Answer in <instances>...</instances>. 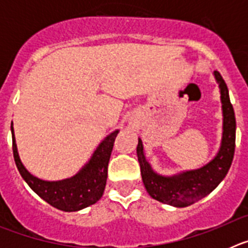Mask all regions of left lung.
Segmentation results:
<instances>
[{
    "instance_id": "1",
    "label": "left lung",
    "mask_w": 248,
    "mask_h": 248,
    "mask_svg": "<svg viewBox=\"0 0 248 248\" xmlns=\"http://www.w3.org/2000/svg\"><path fill=\"white\" fill-rule=\"evenodd\" d=\"M215 77L220 84L223 110V135L220 151L211 163L199 170L184 172L177 176H160L151 170L145 160L143 143L139 139L137 153L143 183L151 198L160 202L184 207L201 200L223 180L231 166L236 145L235 111L230 102L227 85L220 72L215 71Z\"/></svg>"
}]
</instances>
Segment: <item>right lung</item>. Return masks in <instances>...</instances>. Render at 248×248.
<instances>
[{
  "instance_id": "right-lung-1",
  "label": "right lung",
  "mask_w": 248,
  "mask_h": 248,
  "mask_svg": "<svg viewBox=\"0 0 248 248\" xmlns=\"http://www.w3.org/2000/svg\"><path fill=\"white\" fill-rule=\"evenodd\" d=\"M11 131L13 157L17 169L23 180L39 198L62 211H78L93 205L102 198L108 176V163L118 130L103 140L91 161L84 169H82V171L71 179L62 181H43L31 175L19 160L12 125Z\"/></svg>"
}]
</instances>
